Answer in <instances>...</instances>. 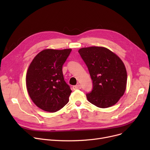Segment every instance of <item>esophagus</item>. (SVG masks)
Masks as SVG:
<instances>
[{"instance_id": "obj_1", "label": "esophagus", "mask_w": 150, "mask_h": 150, "mask_svg": "<svg viewBox=\"0 0 150 150\" xmlns=\"http://www.w3.org/2000/svg\"><path fill=\"white\" fill-rule=\"evenodd\" d=\"M81 86H80L79 84L73 86V89H74V90H76V89H81Z\"/></svg>"}]
</instances>
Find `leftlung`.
I'll return each instance as SVG.
<instances>
[{
  "label": "left lung",
  "mask_w": 150,
  "mask_h": 150,
  "mask_svg": "<svg viewBox=\"0 0 150 150\" xmlns=\"http://www.w3.org/2000/svg\"><path fill=\"white\" fill-rule=\"evenodd\" d=\"M87 66L93 88L86 94L95 106L106 108L116 104L127 87V73L122 59L103 47H84L78 50Z\"/></svg>",
  "instance_id": "1"
}]
</instances>
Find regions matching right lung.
<instances>
[{
    "instance_id": "add662e5",
    "label": "right lung",
    "mask_w": 150,
    "mask_h": 150,
    "mask_svg": "<svg viewBox=\"0 0 150 150\" xmlns=\"http://www.w3.org/2000/svg\"><path fill=\"white\" fill-rule=\"evenodd\" d=\"M72 49H45L34 58L28 69L26 85L33 103L47 112H57L69 102L72 91L66 83L62 66Z\"/></svg>"
}]
</instances>
